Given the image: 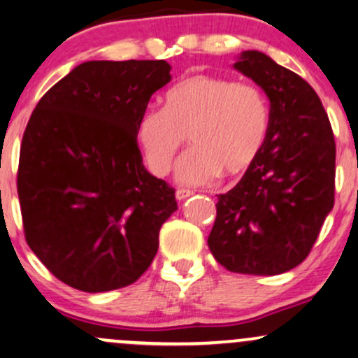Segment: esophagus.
<instances>
[{
  "instance_id": "1",
  "label": "esophagus",
  "mask_w": 358,
  "mask_h": 358,
  "mask_svg": "<svg viewBox=\"0 0 358 358\" xmlns=\"http://www.w3.org/2000/svg\"><path fill=\"white\" fill-rule=\"evenodd\" d=\"M189 196H192V191H189V189H178V191H176V199L178 201L187 199Z\"/></svg>"
}]
</instances>
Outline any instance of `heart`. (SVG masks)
Segmentation results:
<instances>
[{"mask_svg": "<svg viewBox=\"0 0 358 358\" xmlns=\"http://www.w3.org/2000/svg\"><path fill=\"white\" fill-rule=\"evenodd\" d=\"M268 129L270 108L259 88L201 73L176 83L164 108H147L136 137L150 172L166 176L189 136L194 149L180 159L176 176L201 186L221 172L245 174L262 154Z\"/></svg>", "mask_w": 358, "mask_h": 358, "instance_id": "obj_1", "label": "heart"}]
</instances>
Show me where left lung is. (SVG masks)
<instances>
[{
    "label": "left lung",
    "instance_id": "1",
    "mask_svg": "<svg viewBox=\"0 0 358 358\" xmlns=\"http://www.w3.org/2000/svg\"><path fill=\"white\" fill-rule=\"evenodd\" d=\"M234 69L270 99V129L256 162L217 196L209 250L226 270L280 275L308 256L335 203V138L317 92L256 50Z\"/></svg>",
    "mask_w": 358,
    "mask_h": 358
}]
</instances>
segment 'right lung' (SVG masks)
<instances>
[{
	"label": "right lung",
	"instance_id": "1",
	"mask_svg": "<svg viewBox=\"0 0 358 358\" xmlns=\"http://www.w3.org/2000/svg\"><path fill=\"white\" fill-rule=\"evenodd\" d=\"M171 82L164 60H94L55 83L29 117L18 167L24 238L87 293L132 285L152 263L174 189L142 164L136 129Z\"/></svg>",
	"mask_w": 358,
	"mask_h": 358
}]
</instances>
